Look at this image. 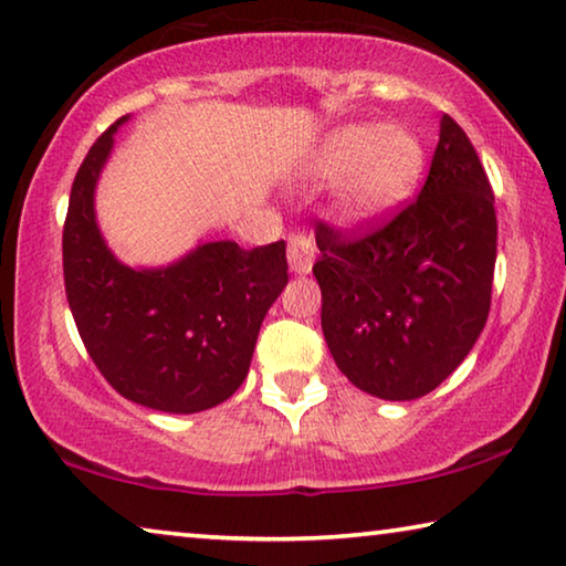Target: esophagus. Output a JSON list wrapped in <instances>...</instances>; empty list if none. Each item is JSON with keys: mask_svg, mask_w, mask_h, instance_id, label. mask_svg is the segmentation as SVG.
<instances>
[{"mask_svg": "<svg viewBox=\"0 0 566 566\" xmlns=\"http://www.w3.org/2000/svg\"><path fill=\"white\" fill-rule=\"evenodd\" d=\"M317 247L312 237L307 234H292L286 241V259H290V269L294 274H310L312 264H315Z\"/></svg>", "mask_w": 566, "mask_h": 566, "instance_id": "1", "label": "esophagus"}]
</instances>
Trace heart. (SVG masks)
<instances>
[{"label":"heart","instance_id":"1","mask_svg":"<svg viewBox=\"0 0 566 566\" xmlns=\"http://www.w3.org/2000/svg\"><path fill=\"white\" fill-rule=\"evenodd\" d=\"M423 168L426 150L406 125H349L319 143L304 176L312 184L337 178L332 193L337 217L345 223H367L406 201Z\"/></svg>","mask_w":566,"mask_h":566}]
</instances>
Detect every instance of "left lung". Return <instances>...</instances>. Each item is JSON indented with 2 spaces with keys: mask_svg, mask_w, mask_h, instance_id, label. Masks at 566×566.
I'll return each instance as SVG.
<instances>
[{
  "mask_svg": "<svg viewBox=\"0 0 566 566\" xmlns=\"http://www.w3.org/2000/svg\"><path fill=\"white\" fill-rule=\"evenodd\" d=\"M322 332L347 380L382 400L436 390L476 345L491 307L496 211L451 115L423 188L398 217L347 239L319 223Z\"/></svg>",
  "mask_w": 566,
  "mask_h": 566,
  "instance_id": "left-lung-1",
  "label": "left lung"
}]
</instances>
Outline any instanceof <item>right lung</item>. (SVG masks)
Masks as SVG:
<instances>
[{"instance_id":"1","label":"right lung","mask_w":566,"mask_h":566,"mask_svg":"<svg viewBox=\"0 0 566 566\" xmlns=\"http://www.w3.org/2000/svg\"><path fill=\"white\" fill-rule=\"evenodd\" d=\"M128 118L95 140L70 191L62 231L70 312L97 370L123 398L181 416L209 410L247 378L259 327L290 282L286 244L201 241L168 266L123 264L97 227L95 186Z\"/></svg>"}]
</instances>
